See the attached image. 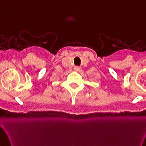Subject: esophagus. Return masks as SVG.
I'll use <instances>...</instances> for the list:
<instances>
[{"label": "esophagus", "instance_id": "34e87169", "mask_svg": "<svg viewBox=\"0 0 146 146\" xmlns=\"http://www.w3.org/2000/svg\"><path fill=\"white\" fill-rule=\"evenodd\" d=\"M80 69H81V68L79 67H78V66H76V67H74L75 71H79V70H80Z\"/></svg>", "mask_w": 146, "mask_h": 146}]
</instances>
